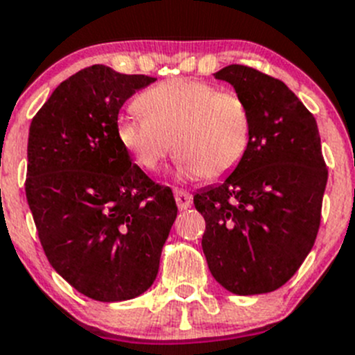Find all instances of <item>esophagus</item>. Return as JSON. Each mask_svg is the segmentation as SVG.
<instances>
[{
  "label": "esophagus",
  "instance_id": "1",
  "mask_svg": "<svg viewBox=\"0 0 355 355\" xmlns=\"http://www.w3.org/2000/svg\"><path fill=\"white\" fill-rule=\"evenodd\" d=\"M173 194H175V201H177L178 208H180V209L191 208V205H192L191 192H187L185 189H182V187H177L173 191Z\"/></svg>",
  "mask_w": 355,
  "mask_h": 355
}]
</instances>
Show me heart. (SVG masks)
<instances>
[{
  "label": "heart",
  "mask_w": 355,
  "mask_h": 355,
  "mask_svg": "<svg viewBox=\"0 0 355 355\" xmlns=\"http://www.w3.org/2000/svg\"><path fill=\"white\" fill-rule=\"evenodd\" d=\"M142 114L118 119V139L146 171H156L171 149L191 178L220 180L243 161L251 140V112L236 92L201 79L171 78L137 98Z\"/></svg>",
  "instance_id": "obj_1"
}]
</instances>
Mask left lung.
<instances>
[{
  "mask_svg": "<svg viewBox=\"0 0 355 355\" xmlns=\"http://www.w3.org/2000/svg\"><path fill=\"white\" fill-rule=\"evenodd\" d=\"M215 78L246 101L251 140L225 182L194 196L206 222L202 251L230 293H269L295 276L318 237L328 182L318 123L265 72L232 64Z\"/></svg>",
  "mask_w": 355,
  "mask_h": 355,
  "instance_id": "8db88e82",
  "label": "left lung"
}]
</instances>
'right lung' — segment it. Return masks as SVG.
Returning <instances> with one entry per match:
<instances>
[{
    "label": "right lung",
    "instance_id": "add662e5",
    "mask_svg": "<svg viewBox=\"0 0 355 355\" xmlns=\"http://www.w3.org/2000/svg\"><path fill=\"white\" fill-rule=\"evenodd\" d=\"M156 78L81 69L31 121L26 196L44 254L85 297L121 302L149 290L177 205L118 139L126 101Z\"/></svg>",
    "mask_w": 355,
    "mask_h": 355
}]
</instances>
